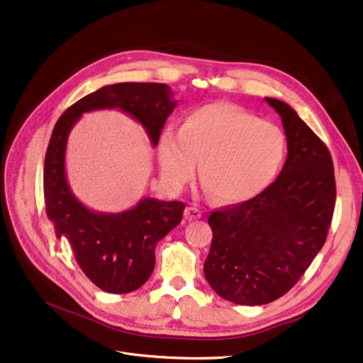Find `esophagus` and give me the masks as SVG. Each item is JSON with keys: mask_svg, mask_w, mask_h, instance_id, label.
Instances as JSON below:
<instances>
[{"mask_svg": "<svg viewBox=\"0 0 363 363\" xmlns=\"http://www.w3.org/2000/svg\"><path fill=\"white\" fill-rule=\"evenodd\" d=\"M184 215H185V219H188V220H196V219H200V218H201L200 208H199V207H196V206H189V207H186V208H185V212H184Z\"/></svg>", "mask_w": 363, "mask_h": 363, "instance_id": "34e87169", "label": "esophagus"}]
</instances>
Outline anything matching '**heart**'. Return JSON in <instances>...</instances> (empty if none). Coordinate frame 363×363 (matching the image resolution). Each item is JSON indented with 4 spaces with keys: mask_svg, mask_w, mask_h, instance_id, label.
<instances>
[{
    "mask_svg": "<svg viewBox=\"0 0 363 363\" xmlns=\"http://www.w3.org/2000/svg\"><path fill=\"white\" fill-rule=\"evenodd\" d=\"M285 148V135L275 123L240 106L213 103L189 113L181 129H163L157 152L162 175L172 188L191 181L201 159L206 191L220 203H242L271 185Z\"/></svg>",
    "mask_w": 363,
    "mask_h": 363,
    "instance_id": "obj_1",
    "label": "heart"
}]
</instances>
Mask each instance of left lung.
Returning <instances> with one entry per match:
<instances>
[{
	"label": "left lung",
	"mask_w": 363,
	"mask_h": 363,
	"mask_svg": "<svg viewBox=\"0 0 363 363\" xmlns=\"http://www.w3.org/2000/svg\"><path fill=\"white\" fill-rule=\"evenodd\" d=\"M264 100L281 116L287 160L259 196L208 216L204 277L242 306L268 304L294 287L325 244L337 194L327 145L287 103Z\"/></svg>",
	"instance_id": "obj_1"
}]
</instances>
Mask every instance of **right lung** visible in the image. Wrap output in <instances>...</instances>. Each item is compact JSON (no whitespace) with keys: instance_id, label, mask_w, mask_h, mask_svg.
<instances>
[{"instance_id":"obj_1","label":"right lung","mask_w":363,"mask_h":363,"mask_svg":"<svg viewBox=\"0 0 363 363\" xmlns=\"http://www.w3.org/2000/svg\"><path fill=\"white\" fill-rule=\"evenodd\" d=\"M166 84L122 82L106 85L72 104L57 121L44 163V197L57 238H66L84 274L113 294L138 290L156 264L155 250L182 219V201L143 199L121 213L89 211L72 193L66 178V145L84 113L119 108L138 121L156 147L166 119L177 107Z\"/></svg>"}]
</instances>
